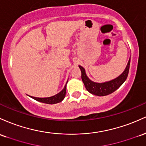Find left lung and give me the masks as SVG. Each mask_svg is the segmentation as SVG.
Returning a JSON list of instances; mask_svg holds the SVG:
<instances>
[{"instance_id":"1","label":"left lung","mask_w":146,"mask_h":146,"mask_svg":"<svg viewBox=\"0 0 146 146\" xmlns=\"http://www.w3.org/2000/svg\"><path fill=\"white\" fill-rule=\"evenodd\" d=\"M130 64V57L127 66H126L125 69L121 74L119 75L118 77L114 78V79L111 80L110 81L104 82V83H96V82L91 81L87 76L85 69L81 65H78V67L81 71L82 81L84 83L87 90L91 94L96 95V96H103L114 92L125 82L127 77V75H128Z\"/></svg>"}]
</instances>
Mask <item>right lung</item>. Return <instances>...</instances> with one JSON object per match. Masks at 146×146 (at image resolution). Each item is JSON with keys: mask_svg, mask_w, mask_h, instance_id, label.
Listing matches in <instances>:
<instances>
[{"mask_svg": "<svg viewBox=\"0 0 146 146\" xmlns=\"http://www.w3.org/2000/svg\"><path fill=\"white\" fill-rule=\"evenodd\" d=\"M68 83V82H67ZM67 84V83H66ZM65 94H66V85H65L64 88L58 93L57 94L54 95V96H50V97L47 98H38V97H34V96H31L32 99H34L36 101H39V102L44 103V104H58V103L61 102L63 99H64Z\"/></svg>", "mask_w": 146, "mask_h": 146, "instance_id": "1", "label": "right lung"}]
</instances>
